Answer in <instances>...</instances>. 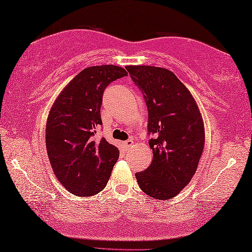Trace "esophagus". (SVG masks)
I'll list each match as a JSON object with an SVG mask.
<instances>
[{
  "label": "esophagus",
  "mask_w": 252,
  "mask_h": 252,
  "mask_svg": "<svg viewBox=\"0 0 252 252\" xmlns=\"http://www.w3.org/2000/svg\"><path fill=\"white\" fill-rule=\"evenodd\" d=\"M133 143V141L131 140V139H128V140H126L125 142H124V145H125V147L126 148H129L131 145Z\"/></svg>",
  "instance_id": "1"
}]
</instances>
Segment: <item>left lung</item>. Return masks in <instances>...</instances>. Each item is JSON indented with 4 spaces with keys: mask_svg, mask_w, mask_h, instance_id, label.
I'll return each instance as SVG.
<instances>
[{
    "mask_svg": "<svg viewBox=\"0 0 252 252\" xmlns=\"http://www.w3.org/2000/svg\"><path fill=\"white\" fill-rule=\"evenodd\" d=\"M148 107V133L153 160L136 173L141 190L152 198L175 197L191 181L204 147L199 107L171 70L156 66H126Z\"/></svg>",
    "mask_w": 252,
    "mask_h": 252,
    "instance_id": "obj_1",
    "label": "left lung"
}]
</instances>
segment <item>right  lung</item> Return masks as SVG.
Returning a JSON list of instances; mask_svg holds the SVG:
<instances>
[{
    "instance_id": "obj_1",
    "label": "right lung",
    "mask_w": 252,
    "mask_h": 252,
    "mask_svg": "<svg viewBox=\"0 0 252 252\" xmlns=\"http://www.w3.org/2000/svg\"><path fill=\"white\" fill-rule=\"evenodd\" d=\"M124 76L127 71L115 65L85 68L61 92L49 113L45 145L51 166L75 196L103 190L120 157L119 149L95 133L102 125L104 89Z\"/></svg>"
}]
</instances>
